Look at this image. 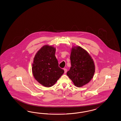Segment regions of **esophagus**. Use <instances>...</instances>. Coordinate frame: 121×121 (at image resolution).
I'll list each match as a JSON object with an SVG mask.
<instances>
[{
	"label": "esophagus",
	"instance_id": "1",
	"mask_svg": "<svg viewBox=\"0 0 121 121\" xmlns=\"http://www.w3.org/2000/svg\"><path fill=\"white\" fill-rule=\"evenodd\" d=\"M64 73H66L67 72V70L66 69V68L64 69Z\"/></svg>",
	"mask_w": 121,
	"mask_h": 121
}]
</instances>
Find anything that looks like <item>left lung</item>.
Returning <instances> with one entry per match:
<instances>
[{
    "instance_id": "8db88e82",
    "label": "left lung",
    "mask_w": 121,
    "mask_h": 121,
    "mask_svg": "<svg viewBox=\"0 0 121 121\" xmlns=\"http://www.w3.org/2000/svg\"><path fill=\"white\" fill-rule=\"evenodd\" d=\"M71 65L67 75L77 87H82L91 80L95 72V65L88 52L80 47L72 48Z\"/></svg>"
}]
</instances>
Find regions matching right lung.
<instances>
[{"mask_svg":"<svg viewBox=\"0 0 121 121\" xmlns=\"http://www.w3.org/2000/svg\"><path fill=\"white\" fill-rule=\"evenodd\" d=\"M55 51L54 47L45 45L37 52L34 58L32 67L33 76L45 87L53 86L64 72L59 66Z\"/></svg>","mask_w":121,"mask_h":121,"instance_id":"add662e5","label":"right lung"}]
</instances>
